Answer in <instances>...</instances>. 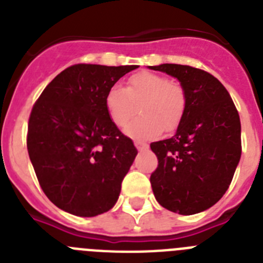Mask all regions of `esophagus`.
<instances>
[{"mask_svg":"<svg viewBox=\"0 0 263 263\" xmlns=\"http://www.w3.org/2000/svg\"><path fill=\"white\" fill-rule=\"evenodd\" d=\"M134 145H136V147L138 148V150H146V148L148 147L147 143L142 142V141H138V139H137V141H134Z\"/></svg>","mask_w":263,"mask_h":263,"instance_id":"esophagus-1","label":"esophagus"}]
</instances>
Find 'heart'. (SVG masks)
<instances>
[{"label":"heart","mask_w":263,"mask_h":263,"mask_svg":"<svg viewBox=\"0 0 263 263\" xmlns=\"http://www.w3.org/2000/svg\"><path fill=\"white\" fill-rule=\"evenodd\" d=\"M185 104L182 85L147 71L130 76L126 88L113 85L105 95L108 116L118 127H124L139 106L141 115L125 127L126 136L138 139L153 138L162 129H175L184 115Z\"/></svg>","instance_id":"heart-1"}]
</instances>
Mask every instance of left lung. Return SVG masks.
<instances>
[{
    "instance_id": "obj_1",
    "label": "left lung",
    "mask_w": 263,
    "mask_h": 263,
    "mask_svg": "<svg viewBox=\"0 0 263 263\" xmlns=\"http://www.w3.org/2000/svg\"><path fill=\"white\" fill-rule=\"evenodd\" d=\"M148 68L178 79L187 99L174 137L150 145L158 158L150 176L154 196L179 215L203 212L227 192L240 162L238 111L224 85L203 69L167 63Z\"/></svg>"
}]
</instances>
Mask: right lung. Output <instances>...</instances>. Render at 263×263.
Instances as JSON below:
<instances>
[{"mask_svg":"<svg viewBox=\"0 0 263 263\" xmlns=\"http://www.w3.org/2000/svg\"><path fill=\"white\" fill-rule=\"evenodd\" d=\"M137 67L71 66L32 106L27 152L42 190L60 210L93 217L118 200L138 152L109 118L105 95Z\"/></svg>","mask_w":263,"mask_h":263,"instance_id":"right-lung-1","label":"right lung"}]
</instances>
